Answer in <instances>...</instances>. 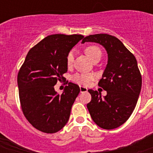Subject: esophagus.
<instances>
[{"label":"esophagus","mask_w":153,"mask_h":153,"mask_svg":"<svg viewBox=\"0 0 153 153\" xmlns=\"http://www.w3.org/2000/svg\"><path fill=\"white\" fill-rule=\"evenodd\" d=\"M79 90H80V93H84V92H86L88 90V89L85 87V86H79Z\"/></svg>","instance_id":"1"}]
</instances>
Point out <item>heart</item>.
Instances as JSON below:
<instances>
[{
	"label": "heart",
	"instance_id": "b5f03b06",
	"mask_svg": "<svg viewBox=\"0 0 153 153\" xmlns=\"http://www.w3.org/2000/svg\"><path fill=\"white\" fill-rule=\"evenodd\" d=\"M86 54L88 56L90 60H93L97 57H101L102 52L100 48L96 45H90L85 48ZM74 60V51H70L67 56V64L68 67L71 66ZM94 79V75L92 74H76L73 76V80L75 83L84 86H88Z\"/></svg>",
	"mask_w": 153,
	"mask_h": 153
}]
</instances>
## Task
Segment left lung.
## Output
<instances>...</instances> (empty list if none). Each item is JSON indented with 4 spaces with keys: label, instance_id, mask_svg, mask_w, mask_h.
Returning <instances> with one entry per match:
<instances>
[{
    "label": "left lung",
    "instance_id": "1",
    "mask_svg": "<svg viewBox=\"0 0 153 153\" xmlns=\"http://www.w3.org/2000/svg\"><path fill=\"white\" fill-rule=\"evenodd\" d=\"M85 42L101 44L108 53V63L98 83L107 94L102 98L97 90H89L92 98L87 109L97 126L116 129L126 122L137 103L142 87L137 61L122 42L112 35H89L82 40Z\"/></svg>",
    "mask_w": 153,
    "mask_h": 153
}]
</instances>
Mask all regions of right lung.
<instances>
[{
  "mask_svg": "<svg viewBox=\"0 0 153 153\" xmlns=\"http://www.w3.org/2000/svg\"><path fill=\"white\" fill-rule=\"evenodd\" d=\"M83 37L47 36L30 50L20 68L17 84L21 109L28 122L41 132L55 133L68 122L79 87L70 82L63 93L57 94L54 86L65 79L67 54Z\"/></svg>",
  "mask_w": 153,
  "mask_h": 153,
  "instance_id": "obj_1",
  "label": "right lung"
}]
</instances>
